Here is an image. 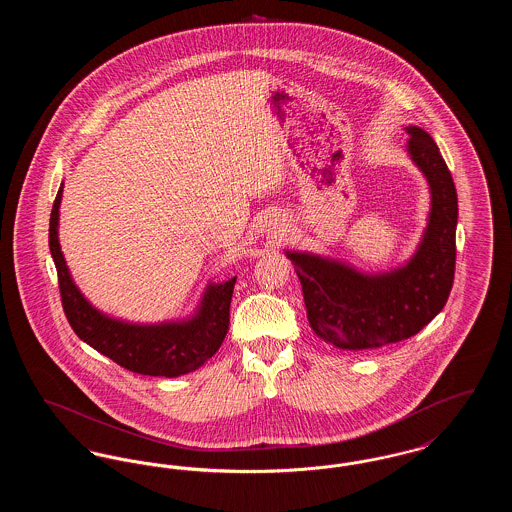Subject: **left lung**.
I'll list each match as a JSON object with an SVG mask.
<instances>
[{"mask_svg":"<svg viewBox=\"0 0 512 512\" xmlns=\"http://www.w3.org/2000/svg\"><path fill=\"white\" fill-rule=\"evenodd\" d=\"M407 151L430 186L432 207L416 253L403 267L365 274L313 253L286 251L307 318L320 340L347 351L376 349L418 334L445 307L455 278L457 190L428 132L407 126Z\"/></svg>","mask_w":512,"mask_h":512,"instance_id":"left-lung-1","label":"left lung"}]
</instances>
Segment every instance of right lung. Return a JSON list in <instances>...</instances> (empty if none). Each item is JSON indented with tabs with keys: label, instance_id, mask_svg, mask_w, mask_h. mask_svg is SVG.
I'll use <instances>...</instances> for the list:
<instances>
[{
	"label": "right lung",
	"instance_id": "right-lung-1",
	"mask_svg": "<svg viewBox=\"0 0 512 512\" xmlns=\"http://www.w3.org/2000/svg\"><path fill=\"white\" fill-rule=\"evenodd\" d=\"M61 195L63 184L49 217V251L57 268L63 311L74 334L122 368L147 376L176 378L207 363L228 332L236 276L222 284H209L194 317L184 322L132 324L107 317L76 288L61 253L57 238Z\"/></svg>",
	"mask_w": 512,
	"mask_h": 512
}]
</instances>
